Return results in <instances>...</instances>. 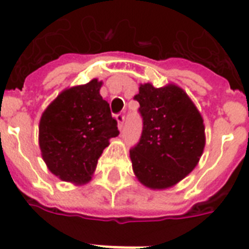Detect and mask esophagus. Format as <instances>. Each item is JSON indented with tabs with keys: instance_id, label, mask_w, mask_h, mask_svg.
<instances>
[{
	"instance_id": "esophagus-1",
	"label": "esophagus",
	"mask_w": 249,
	"mask_h": 249,
	"mask_svg": "<svg viewBox=\"0 0 249 249\" xmlns=\"http://www.w3.org/2000/svg\"><path fill=\"white\" fill-rule=\"evenodd\" d=\"M124 120H125L124 114H119V115H116V121H118L119 130H121V129H123V126H124Z\"/></svg>"
}]
</instances>
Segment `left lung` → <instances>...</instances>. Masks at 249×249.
Segmentation results:
<instances>
[{
	"instance_id": "1",
	"label": "left lung",
	"mask_w": 249,
	"mask_h": 249,
	"mask_svg": "<svg viewBox=\"0 0 249 249\" xmlns=\"http://www.w3.org/2000/svg\"><path fill=\"white\" fill-rule=\"evenodd\" d=\"M143 130L130 149L133 171L149 189L174 187L197 166L206 144L205 124L187 93L177 84L139 86Z\"/></svg>"
}]
</instances>
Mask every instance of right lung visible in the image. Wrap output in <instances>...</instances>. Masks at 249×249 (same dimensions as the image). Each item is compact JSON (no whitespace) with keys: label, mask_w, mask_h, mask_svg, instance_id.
<instances>
[{"label":"right lung","mask_w":249,"mask_h":249,"mask_svg":"<svg viewBox=\"0 0 249 249\" xmlns=\"http://www.w3.org/2000/svg\"><path fill=\"white\" fill-rule=\"evenodd\" d=\"M101 87V80L92 79L66 88L40 116L42 159L62 181L88 183L110 139L119 135L118 121L100 94Z\"/></svg>","instance_id":"1"}]
</instances>
